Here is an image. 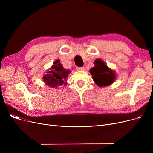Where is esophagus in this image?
I'll return each instance as SVG.
<instances>
[{
  "label": "esophagus",
  "instance_id": "1",
  "mask_svg": "<svg viewBox=\"0 0 153 153\" xmlns=\"http://www.w3.org/2000/svg\"><path fill=\"white\" fill-rule=\"evenodd\" d=\"M76 69L77 71H84L85 68L84 67H77Z\"/></svg>",
  "mask_w": 153,
  "mask_h": 153
}]
</instances>
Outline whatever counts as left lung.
I'll use <instances>...</instances> for the list:
<instances>
[{
	"label": "left lung",
	"mask_w": 153,
	"mask_h": 153,
	"mask_svg": "<svg viewBox=\"0 0 153 153\" xmlns=\"http://www.w3.org/2000/svg\"><path fill=\"white\" fill-rule=\"evenodd\" d=\"M94 63L95 66L90 69V73L96 85L102 87L112 84L116 76L115 72L100 59H97Z\"/></svg>",
	"instance_id": "left-lung-1"
}]
</instances>
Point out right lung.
<instances>
[{
  "label": "right lung",
  "mask_w": 153,
  "mask_h": 153,
  "mask_svg": "<svg viewBox=\"0 0 153 153\" xmlns=\"http://www.w3.org/2000/svg\"><path fill=\"white\" fill-rule=\"evenodd\" d=\"M69 73H71V71L64 68L60 63V60L57 59L53 63L52 66L46 72L43 80L45 84L50 87L57 89L59 86L67 84L66 80Z\"/></svg>",
  "instance_id": "1"
}]
</instances>
